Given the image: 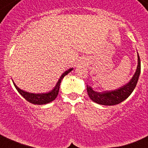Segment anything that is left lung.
Returning <instances> with one entry per match:
<instances>
[{
	"label": "left lung",
	"mask_w": 148,
	"mask_h": 148,
	"mask_svg": "<svg viewBox=\"0 0 148 148\" xmlns=\"http://www.w3.org/2000/svg\"><path fill=\"white\" fill-rule=\"evenodd\" d=\"M137 67L135 73L134 74L132 79L125 85L122 86L120 88L115 90H110L99 92V91H94L92 87L86 86L87 92L90 99L93 102L102 105H115L121 103L125 99H127L130 94L133 92L136 87L139 77L141 72V62H140V56L137 53Z\"/></svg>",
	"instance_id": "obj_1"
}]
</instances>
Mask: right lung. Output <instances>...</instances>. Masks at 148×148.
Segmentation results:
<instances>
[{"mask_svg": "<svg viewBox=\"0 0 148 148\" xmlns=\"http://www.w3.org/2000/svg\"><path fill=\"white\" fill-rule=\"evenodd\" d=\"M73 70V68H70L69 70H66L65 72H64V73H62V75L60 76V79L57 81V84L55 85V86L54 87V88L51 91H49V92L46 93H39V94H34V93H29L27 91H25L24 90L19 88L15 84V83L14 82L13 84L14 85L15 88L17 90L18 92L26 99L27 101H28L29 102L32 104H34V105H45V104H48L49 102L54 101V99L57 98V95L59 94V90H60V86L61 84L62 80L63 79L64 76L66 75H67L69 73L72 71Z\"/></svg>", "mask_w": 148, "mask_h": 148, "instance_id": "right-lung-1", "label": "right lung"}]
</instances>
